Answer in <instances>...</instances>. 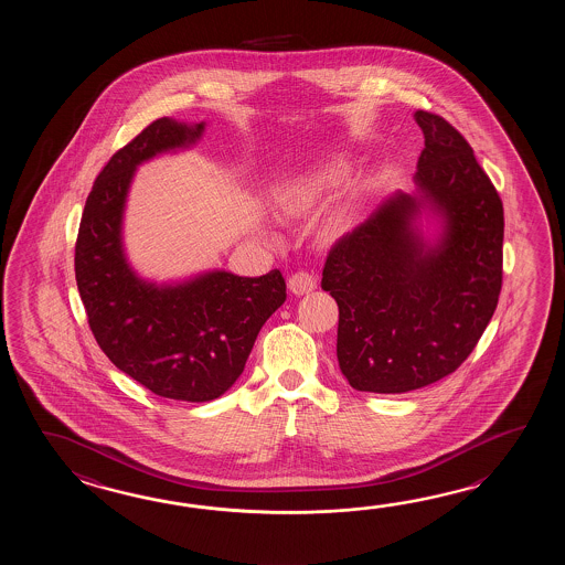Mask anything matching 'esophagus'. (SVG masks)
Listing matches in <instances>:
<instances>
[{
  "instance_id": "34e87169",
  "label": "esophagus",
  "mask_w": 565,
  "mask_h": 565,
  "mask_svg": "<svg viewBox=\"0 0 565 565\" xmlns=\"http://www.w3.org/2000/svg\"><path fill=\"white\" fill-rule=\"evenodd\" d=\"M288 288L295 292V295H305V292H311L317 288V278L307 270H299L295 273L292 277L288 278Z\"/></svg>"
}]
</instances>
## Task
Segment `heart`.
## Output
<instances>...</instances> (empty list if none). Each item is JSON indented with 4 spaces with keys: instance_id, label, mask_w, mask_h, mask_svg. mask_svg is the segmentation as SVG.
<instances>
[{
    "instance_id": "obj_1",
    "label": "heart",
    "mask_w": 565,
    "mask_h": 565,
    "mask_svg": "<svg viewBox=\"0 0 565 565\" xmlns=\"http://www.w3.org/2000/svg\"><path fill=\"white\" fill-rule=\"evenodd\" d=\"M343 168H324L309 175H300L297 180L287 181L275 190V205L285 216H300L317 204L324 192L343 180Z\"/></svg>"
}]
</instances>
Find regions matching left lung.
Instances as JSON below:
<instances>
[{"mask_svg": "<svg viewBox=\"0 0 565 565\" xmlns=\"http://www.w3.org/2000/svg\"><path fill=\"white\" fill-rule=\"evenodd\" d=\"M424 132L418 195L396 193L331 246L321 287L337 300V360L349 385L404 394L457 372L477 348L503 285V202L460 132L416 110ZM446 220L426 247L422 204Z\"/></svg>", "mask_w": 565, "mask_h": 565, "instance_id": "left-lung-1", "label": "left lung"}]
</instances>
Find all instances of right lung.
Returning a JSON list of instances; mask_svg holds the SVG:
<instances>
[{"label": "right lung", "instance_id": "obj_1", "mask_svg": "<svg viewBox=\"0 0 565 565\" xmlns=\"http://www.w3.org/2000/svg\"><path fill=\"white\" fill-rule=\"evenodd\" d=\"M202 131L204 122L163 117L120 147L86 198L74 246L76 285L98 348L135 382L181 402H210L230 390L258 331L287 299L277 268L256 278L216 270L156 287L127 265L120 222L135 168L192 145Z\"/></svg>", "mask_w": 565, "mask_h": 565}]
</instances>
